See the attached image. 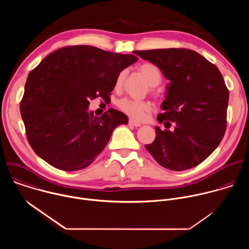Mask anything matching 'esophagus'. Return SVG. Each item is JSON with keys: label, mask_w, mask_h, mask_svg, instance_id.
I'll list each match as a JSON object with an SVG mask.
<instances>
[{"label": "esophagus", "mask_w": 249, "mask_h": 249, "mask_svg": "<svg viewBox=\"0 0 249 249\" xmlns=\"http://www.w3.org/2000/svg\"><path fill=\"white\" fill-rule=\"evenodd\" d=\"M129 124L131 125V126H134V127H140L142 124L141 123H139V122H137V121H135V120H133V119H130L129 120Z\"/></svg>", "instance_id": "34e87169"}]
</instances>
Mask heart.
<instances>
[{
  "mask_svg": "<svg viewBox=\"0 0 249 249\" xmlns=\"http://www.w3.org/2000/svg\"><path fill=\"white\" fill-rule=\"evenodd\" d=\"M140 74L146 80L147 84L154 88L161 81V74L159 68L152 63H143L138 67ZM125 77V72H121L116 80V87H119ZM119 108L136 120H142L146 116V113L151 110V104L147 101L134 100L130 98H123L118 102Z\"/></svg>",
  "mask_w": 249,
  "mask_h": 249,
  "instance_id": "obj_1",
  "label": "heart"
}]
</instances>
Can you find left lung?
<instances>
[{
	"label": "left lung",
	"instance_id": "left-lung-1",
	"mask_svg": "<svg viewBox=\"0 0 249 249\" xmlns=\"http://www.w3.org/2000/svg\"><path fill=\"white\" fill-rule=\"evenodd\" d=\"M156 65L169 81L161 103L156 139L146 145L161 166L175 171L192 168L205 160L217 147L227 128L229 90L219 69L189 49L135 51Z\"/></svg>",
	"mask_w": 249,
	"mask_h": 249
}]
</instances>
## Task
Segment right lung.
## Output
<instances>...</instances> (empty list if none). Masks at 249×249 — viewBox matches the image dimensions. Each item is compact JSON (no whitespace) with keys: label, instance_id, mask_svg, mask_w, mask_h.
I'll return each instance as SVG.
<instances>
[{"label":"right lung","instance_id":"obj_1","mask_svg":"<svg viewBox=\"0 0 249 249\" xmlns=\"http://www.w3.org/2000/svg\"><path fill=\"white\" fill-rule=\"evenodd\" d=\"M132 54L89 45L64 47L45 57L29 73L20 114L33 151L50 165L76 171L89 166L103 151L113 130L128 117L109 109L100 117L89 111V98H109Z\"/></svg>","mask_w":249,"mask_h":249}]
</instances>
